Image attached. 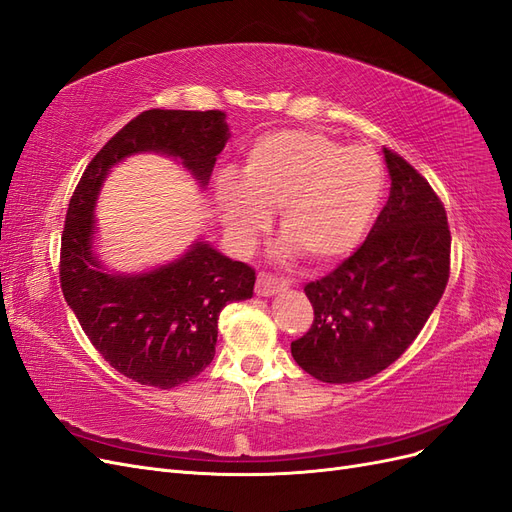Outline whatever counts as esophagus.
<instances>
[{"label": "esophagus", "instance_id": "34e87169", "mask_svg": "<svg viewBox=\"0 0 512 512\" xmlns=\"http://www.w3.org/2000/svg\"><path fill=\"white\" fill-rule=\"evenodd\" d=\"M287 287H289V283H287L285 278L274 276V274H270V272H259L257 285H255V293H257V295H263V298H268V295L285 291Z\"/></svg>", "mask_w": 512, "mask_h": 512}]
</instances>
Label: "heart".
<instances>
[{
  "label": "heart",
  "mask_w": 512,
  "mask_h": 512,
  "mask_svg": "<svg viewBox=\"0 0 512 512\" xmlns=\"http://www.w3.org/2000/svg\"><path fill=\"white\" fill-rule=\"evenodd\" d=\"M385 170L366 146H342L319 131L283 129L246 151L238 183L221 178L217 202L238 242H251L278 206L285 249L329 263L355 249L381 204Z\"/></svg>",
  "instance_id": "heart-1"
}]
</instances>
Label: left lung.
I'll list each match as a JSON object with an SVG mask.
<instances>
[{
    "label": "left lung",
    "instance_id": "obj_1",
    "mask_svg": "<svg viewBox=\"0 0 512 512\" xmlns=\"http://www.w3.org/2000/svg\"><path fill=\"white\" fill-rule=\"evenodd\" d=\"M389 200L368 238L336 270L304 287L315 310L291 342L298 366L323 383L383 372L415 342L451 272L447 210L410 163L385 148Z\"/></svg>",
    "mask_w": 512,
    "mask_h": 512
}]
</instances>
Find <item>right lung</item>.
<instances>
[{"mask_svg":"<svg viewBox=\"0 0 512 512\" xmlns=\"http://www.w3.org/2000/svg\"><path fill=\"white\" fill-rule=\"evenodd\" d=\"M227 138L221 110H146L91 159L65 214L63 298L97 353L140 385L172 389L204 372L214 357L221 310L253 298L255 270L195 242L187 255L159 270L108 274L91 251L97 193L114 163L142 151L180 159L206 185Z\"/></svg>","mask_w":512,"mask_h":512,"instance_id":"obj_1","label":"right lung"}]
</instances>
